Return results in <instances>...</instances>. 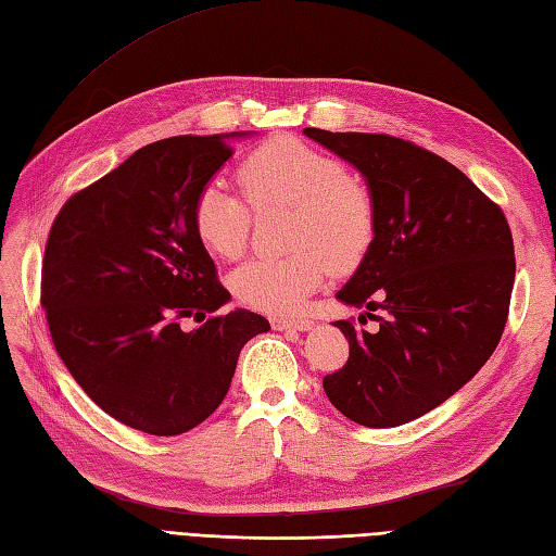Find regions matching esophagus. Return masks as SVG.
<instances>
[{"label":"esophagus","instance_id":"esophagus-1","mask_svg":"<svg viewBox=\"0 0 556 556\" xmlns=\"http://www.w3.org/2000/svg\"><path fill=\"white\" fill-rule=\"evenodd\" d=\"M273 329L277 331H283V329H295V331H309L312 326H315V321L312 319H289V317H273Z\"/></svg>","mask_w":556,"mask_h":556}]
</instances>
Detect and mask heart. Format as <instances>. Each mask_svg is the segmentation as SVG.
<instances>
[{"label":"heart","mask_w":556,"mask_h":556,"mask_svg":"<svg viewBox=\"0 0 556 556\" xmlns=\"http://www.w3.org/2000/svg\"><path fill=\"white\" fill-rule=\"evenodd\" d=\"M237 180L253 206H293L287 258H255L235 269L230 289L239 303L269 315H291L315 291L329 265L357 263L374 239V202L366 185L336 156L307 142L277 136L251 150ZM199 241L220 258L247 249L251 211L247 199L223 180H208L192 202Z\"/></svg>","instance_id":"1"}]
</instances>
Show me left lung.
Segmentation results:
<instances>
[{"instance_id": "left-lung-1", "label": "left lung", "mask_w": 556, "mask_h": 556, "mask_svg": "<svg viewBox=\"0 0 556 556\" xmlns=\"http://www.w3.org/2000/svg\"><path fill=\"white\" fill-rule=\"evenodd\" d=\"M303 134L359 170L376 218L374 241L336 298L366 307L380 329L333 321L350 357L324 378V392L366 427L416 420L472 380L501 343L515 283L505 213L460 168L408 140Z\"/></svg>"}]
</instances>
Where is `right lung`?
Wrapping results in <instances>:
<instances>
[{
	"instance_id": "1",
	"label": "right lung",
	"mask_w": 556,
	"mask_h": 556,
	"mask_svg": "<svg viewBox=\"0 0 556 556\" xmlns=\"http://www.w3.org/2000/svg\"><path fill=\"white\" fill-rule=\"evenodd\" d=\"M174 136L134 152L55 216L41 307L55 352L79 388L134 430L174 437L220 406L239 352L265 333L230 301L192 225L197 192L232 156L230 138ZM194 316L205 324L185 332Z\"/></svg>"
}]
</instances>
